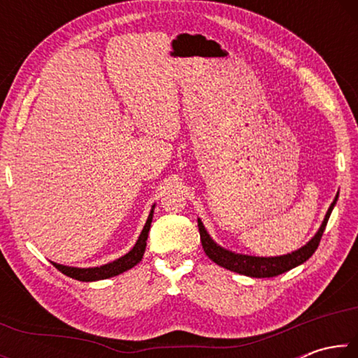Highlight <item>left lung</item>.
I'll return each instance as SVG.
<instances>
[{
	"label": "left lung",
	"mask_w": 358,
	"mask_h": 358,
	"mask_svg": "<svg viewBox=\"0 0 358 358\" xmlns=\"http://www.w3.org/2000/svg\"><path fill=\"white\" fill-rule=\"evenodd\" d=\"M339 192H336L335 201L327 210V215L324 217L322 224L314 237L308 241L306 245H303L299 250H295L289 254H284V256H275V257H259V256H248V254H240L235 251L226 250L221 245H217L216 241L210 237V234L205 229L203 222L201 217H197V226L199 232H201V241L203 246V251L207 256L213 260L215 264L224 266L230 271H235V273L251 276V278H273L278 275L286 273V271L295 268L301 264H305L308 259H310L314 251L317 250L319 241L322 238V234L325 230L327 222H329V217L331 215L333 208H335L336 201H338Z\"/></svg>",
	"instance_id": "8db88e82"
}]
</instances>
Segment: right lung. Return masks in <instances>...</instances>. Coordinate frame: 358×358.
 Returning a JSON list of instances; mask_svg holds the SVG:
<instances>
[{"label":"right lung","instance_id":"obj_1","mask_svg":"<svg viewBox=\"0 0 358 358\" xmlns=\"http://www.w3.org/2000/svg\"><path fill=\"white\" fill-rule=\"evenodd\" d=\"M155 207L153 205L150 210V215L147 217V222L142 229L141 235L136 241V245L132 246V250L129 252H126L124 256H121L120 259L113 260V262H108L106 265H99V266H88V268H80V266H69V265H62L57 262H52L57 268L64 273L66 276L72 278V280L77 281H83V282H92V281H101V280H107V278L121 275L123 271L131 270L132 266H136L138 262H141L143 254H145V248H147V238H148V232L151 227V221H153V213H155Z\"/></svg>","mask_w":358,"mask_h":358}]
</instances>
